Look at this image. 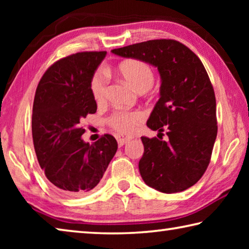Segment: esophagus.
Wrapping results in <instances>:
<instances>
[{"label": "esophagus", "instance_id": "1", "mask_svg": "<svg viewBox=\"0 0 249 249\" xmlns=\"http://www.w3.org/2000/svg\"><path fill=\"white\" fill-rule=\"evenodd\" d=\"M133 136L132 135H117L116 136V140H117V142H119L120 146H123L125 144H127V142L129 141L133 140Z\"/></svg>", "mask_w": 249, "mask_h": 249}]
</instances>
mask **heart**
Here are the masks:
<instances>
[{"instance_id": "heart-1", "label": "heart", "mask_w": 249, "mask_h": 249, "mask_svg": "<svg viewBox=\"0 0 249 249\" xmlns=\"http://www.w3.org/2000/svg\"><path fill=\"white\" fill-rule=\"evenodd\" d=\"M117 71L126 82H128L138 92H144L153 86L155 74L154 70L147 62L138 59H129L121 62ZM107 79L103 72L98 71L92 75L90 81L91 94L96 103H102L107 96ZM145 119V114L138 109L126 111L117 109L107 117L109 127L116 132L127 134L133 132L137 125H140Z\"/></svg>"}]
</instances>
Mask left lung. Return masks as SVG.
Returning a JSON list of instances; mask_svg holds the SVG:
<instances>
[{
    "label": "left lung",
    "instance_id": "left-lung-1",
    "mask_svg": "<svg viewBox=\"0 0 249 249\" xmlns=\"http://www.w3.org/2000/svg\"><path fill=\"white\" fill-rule=\"evenodd\" d=\"M112 53L157 67L161 78L160 98L147 126L159 134L167 130L169 140L142 137V180L163 193L187 190L208 168L217 135L215 94L203 64L174 39L147 40Z\"/></svg>",
    "mask_w": 249,
    "mask_h": 249
}]
</instances>
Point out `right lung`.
<instances>
[{
  "label": "right lung",
  "instance_id": "1",
  "mask_svg": "<svg viewBox=\"0 0 249 249\" xmlns=\"http://www.w3.org/2000/svg\"><path fill=\"white\" fill-rule=\"evenodd\" d=\"M107 52H84L59 59L46 70L33 104L32 134L39 166L53 187L83 196L102 179L117 150L112 135L90 145L80 121L96 112L90 81Z\"/></svg>",
  "mask_w": 249,
  "mask_h": 249
}]
</instances>
